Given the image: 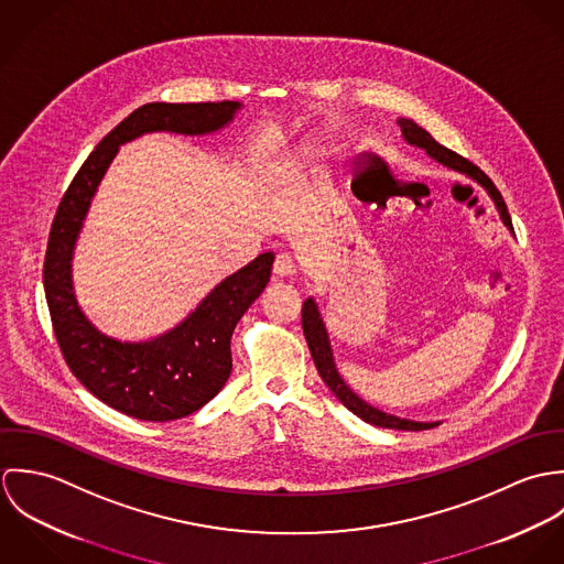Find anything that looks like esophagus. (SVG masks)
Returning <instances> with one entry per match:
<instances>
[{
  "instance_id": "obj_1",
  "label": "esophagus",
  "mask_w": 564,
  "mask_h": 564,
  "mask_svg": "<svg viewBox=\"0 0 564 564\" xmlns=\"http://www.w3.org/2000/svg\"><path fill=\"white\" fill-rule=\"evenodd\" d=\"M297 273V264L293 262V258L289 253H278L275 262H273V275L275 278H291Z\"/></svg>"
}]
</instances>
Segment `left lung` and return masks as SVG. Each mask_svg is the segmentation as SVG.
<instances>
[{
  "mask_svg": "<svg viewBox=\"0 0 564 564\" xmlns=\"http://www.w3.org/2000/svg\"><path fill=\"white\" fill-rule=\"evenodd\" d=\"M398 126L402 130L403 141L412 148H419L423 150L432 161L447 166V169H454L471 180H476L484 191L488 193V197L495 202L497 206V213L503 221L506 228H510V215L506 210V204L503 199L499 197V191L495 188V184L484 175L482 171L458 156L456 152L447 150L445 145L436 143L432 139V134L427 130H423L419 123H414L412 119H405L400 117L398 119ZM512 230V228H510ZM302 325H304V336H306V343H308V349L313 354V360H315V367L319 371V376L323 378V382L329 387V391L343 402L345 408H349L356 416H360L362 421L371 423V425H378V427H389V430H427V427H436L441 421H412V419H403V416H395V414H389L376 405H371L369 402H365L362 398H358L349 387L347 382L340 378L338 369H336V362H334V351H332V345H329V336H327V327L323 323L322 311L315 302V297H308L302 306Z\"/></svg>",
  "mask_w": 564,
  "mask_h": 564,
  "instance_id": "obj_1",
  "label": "left lung"
}]
</instances>
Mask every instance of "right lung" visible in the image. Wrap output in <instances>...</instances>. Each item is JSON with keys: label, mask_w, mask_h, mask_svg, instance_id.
I'll list each match as a JSON object with an SVG mask.
<instances>
[{"label": "right lung", "mask_w": 564, "mask_h": 564, "mask_svg": "<svg viewBox=\"0 0 564 564\" xmlns=\"http://www.w3.org/2000/svg\"><path fill=\"white\" fill-rule=\"evenodd\" d=\"M241 101L166 104L137 108L84 161L69 184L47 242L43 286L63 356L82 384L110 408L141 421L182 419L210 402L232 371L230 340L245 311L264 291L273 251L221 280L184 319L159 336L123 340L90 322L74 289V253L93 197L119 154L143 134L206 137L228 128Z\"/></svg>", "instance_id": "add662e5"}]
</instances>
